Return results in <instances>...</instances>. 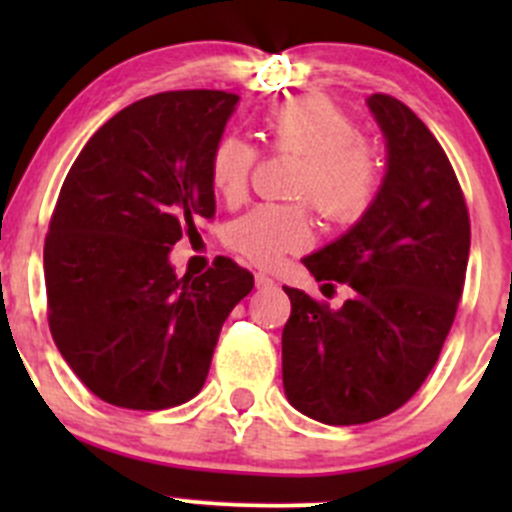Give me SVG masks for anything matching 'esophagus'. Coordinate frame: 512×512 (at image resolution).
<instances>
[{
	"mask_svg": "<svg viewBox=\"0 0 512 512\" xmlns=\"http://www.w3.org/2000/svg\"><path fill=\"white\" fill-rule=\"evenodd\" d=\"M255 285L257 287H272V277L265 275V272H257V275H255Z\"/></svg>",
	"mask_w": 512,
	"mask_h": 512,
	"instance_id": "34e87169",
	"label": "esophagus"
}]
</instances>
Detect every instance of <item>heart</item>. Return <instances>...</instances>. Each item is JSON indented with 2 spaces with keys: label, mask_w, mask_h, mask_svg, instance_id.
Masks as SVG:
<instances>
[{
  "label": "heart",
  "mask_w": 512,
  "mask_h": 512,
  "mask_svg": "<svg viewBox=\"0 0 512 512\" xmlns=\"http://www.w3.org/2000/svg\"><path fill=\"white\" fill-rule=\"evenodd\" d=\"M260 126L272 151L302 158L294 195L312 200L329 223H354L371 208L381 183L379 156L337 103L324 96L292 98L270 108ZM255 163L257 151L242 138L225 136L215 143L208 175L227 205L245 198ZM312 240L307 203L255 205L225 230L227 247L260 267L277 265Z\"/></svg>",
  "instance_id": "b5f03b06"
}]
</instances>
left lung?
Instances as JSON below:
<instances>
[{
	"label": "left lung",
	"instance_id": "obj_1",
	"mask_svg": "<svg viewBox=\"0 0 512 512\" xmlns=\"http://www.w3.org/2000/svg\"><path fill=\"white\" fill-rule=\"evenodd\" d=\"M366 103L389 151L384 183L352 230L302 260L317 282L356 294L329 309L285 287V394L329 426L394 414L421 389L451 332L471 252L466 198L441 143L399 98Z\"/></svg>",
	"mask_w": 512,
	"mask_h": 512
}]
</instances>
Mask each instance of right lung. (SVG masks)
Masks as SVG:
<instances>
[{
    "mask_svg": "<svg viewBox=\"0 0 512 512\" xmlns=\"http://www.w3.org/2000/svg\"><path fill=\"white\" fill-rule=\"evenodd\" d=\"M240 101L227 91L141 98L71 165L44 242L56 347L106 404L160 411L205 384L227 314L255 280L230 257L178 280L168 252L215 215L208 160Z\"/></svg>",
    "mask_w": 512,
    "mask_h": 512,
    "instance_id": "add662e5",
    "label": "right lung"
}]
</instances>
